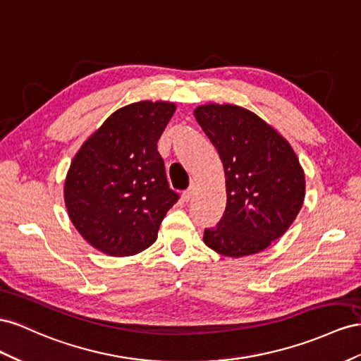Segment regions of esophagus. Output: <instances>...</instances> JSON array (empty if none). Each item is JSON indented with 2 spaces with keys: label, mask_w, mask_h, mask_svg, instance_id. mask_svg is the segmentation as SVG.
<instances>
[{
  "label": "esophagus",
  "mask_w": 361,
  "mask_h": 361,
  "mask_svg": "<svg viewBox=\"0 0 361 361\" xmlns=\"http://www.w3.org/2000/svg\"><path fill=\"white\" fill-rule=\"evenodd\" d=\"M192 197H193V190H192V189L184 190V192H183V195H181V198H183V201H184V202H189V201L192 200Z\"/></svg>",
  "instance_id": "1"
}]
</instances>
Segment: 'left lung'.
<instances>
[{"label":"left lung","instance_id":"left-lung-1","mask_svg":"<svg viewBox=\"0 0 361 361\" xmlns=\"http://www.w3.org/2000/svg\"><path fill=\"white\" fill-rule=\"evenodd\" d=\"M225 171L226 207L204 243L226 257L257 254L280 239L300 213L305 177L295 151L255 113L233 104L195 109Z\"/></svg>","mask_w":361,"mask_h":361}]
</instances>
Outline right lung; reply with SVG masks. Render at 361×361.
<instances>
[{"label":"right lung","instance_id":"1","mask_svg":"<svg viewBox=\"0 0 361 361\" xmlns=\"http://www.w3.org/2000/svg\"><path fill=\"white\" fill-rule=\"evenodd\" d=\"M175 111L172 102L122 107L78 149L65 181V204L78 233L101 252L135 255L157 239L178 201L157 142Z\"/></svg>","mask_w":361,"mask_h":361}]
</instances>
